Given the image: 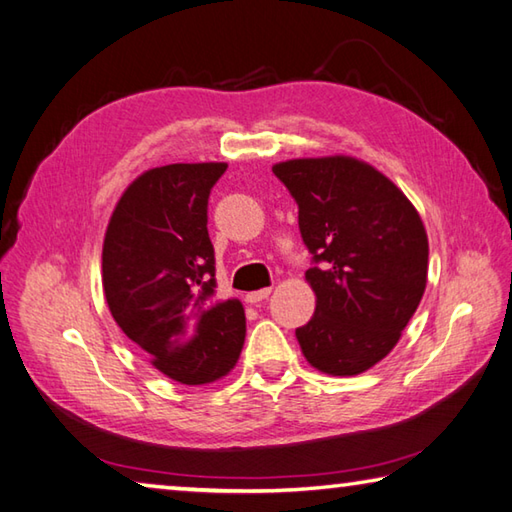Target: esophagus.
Listing matches in <instances>:
<instances>
[{
	"instance_id": "1",
	"label": "esophagus",
	"mask_w": 512,
	"mask_h": 512,
	"mask_svg": "<svg viewBox=\"0 0 512 512\" xmlns=\"http://www.w3.org/2000/svg\"><path fill=\"white\" fill-rule=\"evenodd\" d=\"M268 295H271V288H259V291H253V293H248V295H246V302H250V304H259V302H264Z\"/></svg>"
}]
</instances>
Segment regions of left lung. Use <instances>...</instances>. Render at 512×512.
<instances>
[{"label": "left lung", "instance_id": "left-lung-1", "mask_svg": "<svg viewBox=\"0 0 512 512\" xmlns=\"http://www.w3.org/2000/svg\"><path fill=\"white\" fill-rule=\"evenodd\" d=\"M273 172L297 201L315 266V313L295 329L309 365L358 376L401 340L427 284V232L401 188L353 156L291 159Z\"/></svg>", "mask_w": 512, "mask_h": 512}]
</instances>
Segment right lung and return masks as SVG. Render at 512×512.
Instances as JSON below:
<instances>
[{
    "mask_svg": "<svg viewBox=\"0 0 512 512\" xmlns=\"http://www.w3.org/2000/svg\"><path fill=\"white\" fill-rule=\"evenodd\" d=\"M228 163L152 167L120 194L102 241V291L125 336L181 385L235 369L246 340L239 300H212L208 197Z\"/></svg>",
    "mask_w": 512,
    "mask_h": 512,
    "instance_id": "obj_1",
    "label": "right lung"
}]
</instances>
